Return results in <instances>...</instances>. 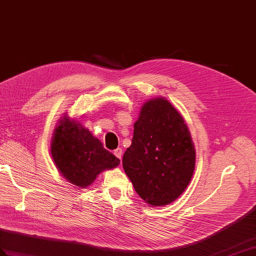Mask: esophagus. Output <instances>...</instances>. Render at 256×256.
<instances>
[{
  "instance_id": "34e87169",
  "label": "esophagus",
  "mask_w": 256,
  "mask_h": 256,
  "mask_svg": "<svg viewBox=\"0 0 256 256\" xmlns=\"http://www.w3.org/2000/svg\"><path fill=\"white\" fill-rule=\"evenodd\" d=\"M114 156H116V158H119L121 160V156H122V149L121 148H116L114 150Z\"/></svg>"
}]
</instances>
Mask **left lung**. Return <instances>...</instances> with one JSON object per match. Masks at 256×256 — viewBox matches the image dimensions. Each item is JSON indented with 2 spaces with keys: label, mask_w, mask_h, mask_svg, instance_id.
I'll return each instance as SVG.
<instances>
[{
  "label": "left lung",
  "mask_w": 256,
  "mask_h": 256,
  "mask_svg": "<svg viewBox=\"0 0 256 256\" xmlns=\"http://www.w3.org/2000/svg\"><path fill=\"white\" fill-rule=\"evenodd\" d=\"M194 161V142L180 114L164 98L147 102L122 159L136 192L148 204H168L188 186Z\"/></svg>",
  "instance_id": "8db88e82"
}]
</instances>
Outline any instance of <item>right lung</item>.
Masks as SVG:
<instances>
[{
  "instance_id": "obj_1",
  "label": "right lung",
  "mask_w": 256,
  "mask_h": 256,
  "mask_svg": "<svg viewBox=\"0 0 256 256\" xmlns=\"http://www.w3.org/2000/svg\"><path fill=\"white\" fill-rule=\"evenodd\" d=\"M50 152L64 178L81 188L92 184L104 170L120 163L88 128L68 118H64L56 128Z\"/></svg>"
}]
</instances>
